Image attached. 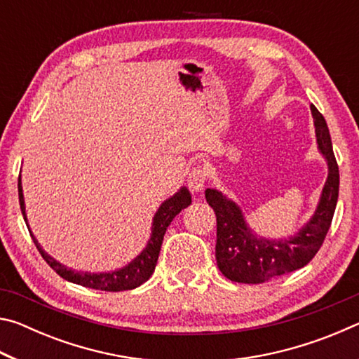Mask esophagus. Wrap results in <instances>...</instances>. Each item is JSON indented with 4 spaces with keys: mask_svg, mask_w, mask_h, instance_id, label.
<instances>
[{
    "mask_svg": "<svg viewBox=\"0 0 359 359\" xmlns=\"http://www.w3.org/2000/svg\"><path fill=\"white\" fill-rule=\"evenodd\" d=\"M205 180H208V172H205V169L201 166L193 168L191 172L188 174V188L194 193L203 191Z\"/></svg>",
    "mask_w": 359,
    "mask_h": 359,
    "instance_id": "34e87169",
    "label": "esophagus"
}]
</instances>
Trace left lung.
I'll list each match as a JSON object with an SVG mask.
<instances>
[{
	"label": "left lung",
	"mask_w": 359,
	"mask_h": 359,
	"mask_svg": "<svg viewBox=\"0 0 359 359\" xmlns=\"http://www.w3.org/2000/svg\"><path fill=\"white\" fill-rule=\"evenodd\" d=\"M318 150L327 163V179L313 217L290 239H263L248 228L239 205L208 188L205 199L217 217L215 258L222 274L239 283H264L288 274L311 261L327 234L339 198V166L326 120L311 106Z\"/></svg>",
	"instance_id": "1"
}]
</instances>
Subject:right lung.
I'll list each match as a JSON object with an SVG mask.
<instances>
[{"label": "right lung", "mask_w": 359, "mask_h": 359, "mask_svg": "<svg viewBox=\"0 0 359 359\" xmlns=\"http://www.w3.org/2000/svg\"><path fill=\"white\" fill-rule=\"evenodd\" d=\"M19 203H20L23 218H25L27 222L25 201H23L20 175H19ZM190 204H191L190 191H188L185 187H182L174 196L166 199V201L160 205V209H158V212L154 217V223H151L150 241L147 247L141 252V255H137L130 264L121 267V269L112 271V272H98V274H92V272H77V271L68 269V267L63 266L62 263H58V261L53 259L50 255H47L44 250H42L33 233L29 231L28 224L27 226H28L29 234H32V239L34 242L36 248H38L41 253V257L44 258L47 261V264L50 266L60 277H63L65 280L82 285V287H87V288L101 290V291H125V290L136 288L144 282H147L150 276L154 274L156 261H158V255H160V250H161L163 238H165L168 226L174 220V217L177 215L182 209L188 208Z\"/></svg>", "instance_id": "right-lung-1"}]
</instances>
